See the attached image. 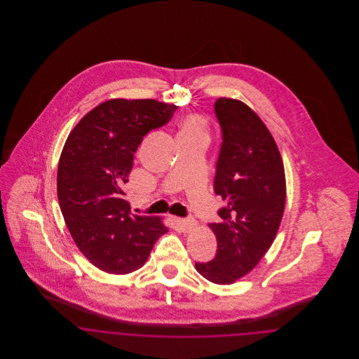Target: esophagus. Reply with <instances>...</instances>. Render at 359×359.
<instances>
[{
    "instance_id": "1",
    "label": "esophagus",
    "mask_w": 359,
    "mask_h": 359,
    "mask_svg": "<svg viewBox=\"0 0 359 359\" xmlns=\"http://www.w3.org/2000/svg\"><path fill=\"white\" fill-rule=\"evenodd\" d=\"M176 222L180 226V229L184 231V233H189L192 231L195 227H196V221L194 218H176Z\"/></svg>"
}]
</instances>
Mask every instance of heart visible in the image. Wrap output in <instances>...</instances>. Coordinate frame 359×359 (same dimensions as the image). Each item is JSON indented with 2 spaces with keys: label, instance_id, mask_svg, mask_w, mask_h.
Masks as SVG:
<instances>
[{
  "label": "heart",
  "instance_id": "heart-1",
  "mask_svg": "<svg viewBox=\"0 0 359 359\" xmlns=\"http://www.w3.org/2000/svg\"><path fill=\"white\" fill-rule=\"evenodd\" d=\"M179 138H187V137H201L205 138L207 137V130H205V121L202 120L199 116L191 114L184 117L180 121L179 126Z\"/></svg>",
  "mask_w": 359,
  "mask_h": 359
}]
</instances>
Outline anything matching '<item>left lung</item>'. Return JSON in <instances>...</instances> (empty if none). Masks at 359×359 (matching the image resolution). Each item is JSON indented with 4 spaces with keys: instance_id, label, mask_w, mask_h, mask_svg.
Instances as JSON below:
<instances>
[{
    "instance_id": "8db88e82",
    "label": "left lung",
    "mask_w": 359,
    "mask_h": 359,
    "mask_svg": "<svg viewBox=\"0 0 359 359\" xmlns=\"http://www.w3.org/2000/svg\"><path fill=\"white\" fill-rule=\"evenodd\" d=\"M222 130L214 191L226 205L221 222L208 224L218 249L195 268L215 284H233L249 273L273 243L285 207V173L276 141L243 102L219 98L214 104Z\"/></svg>"
}]
</instances>
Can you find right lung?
<instances>
[{"label":"right lung","instance_id":"add662e5","mask_svg":"<svg viewBox=\"0 0 359 359\" xmlns=\"http://www.w3.org/2000/svg\"><path fill=\"white\" fill-rule=\"evenodd\" d=\"M176 104L110 100L72 129L57 167V199L69 234L103 272L140 269L168 229L158 217L135 215L123 186L144 136L171 120Z\"/></svg>","mask_w":359,"mask_h":359}]
</instances>
